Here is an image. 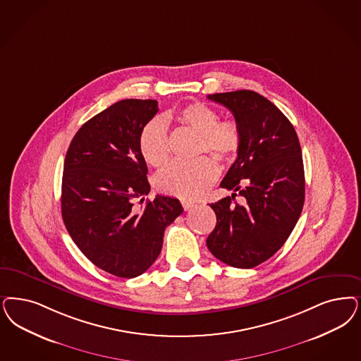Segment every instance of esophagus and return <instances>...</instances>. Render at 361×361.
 I'll return each instance as SVG.
<instances>
[{"label":"esophagus","instance_id":"obj_1","mask_svg":"<svg viewBox=\"0 0 361 361\" xmlns=\"http://www.w3.org/2000/svg\"><path fill=\"white\" fill-rule=\"evenodd\" d=\"M181 205H183L184 211H189L190 208L195 207V202H192V201H189V200H181Z\"/></svg>","mask_w":361,"mask_h":361}]
</instances>
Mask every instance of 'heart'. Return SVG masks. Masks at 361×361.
<instances>
[{
	"label": "heart",
	"mask_w": 361,
	"mask_h": 361,
	"mask_svg": "<svg viewBox=\"0 0 361 361\" xmlns=\"http://www.w3.org/2000/svg\"><path fill=\"white\" fill-rule=\"evenodd\" d=\"M178 121L197 135L195 153H209L217 161L232 162L243 144V132L235 120L219 121V114L202 102H193L177 116ZM168 117L154 118L145 125L140 137V150L144 160L159 168L169 159ZM219 166L207 156L192 161H174L156 174L154 185L180 199H197L219 177Z\"/></svg>",
	"instance_id": "obj_1"
}]
</instances>
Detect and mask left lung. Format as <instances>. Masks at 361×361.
Masks as SVG:
<instances>
[{"mask_svg":"<svg viewBox=\"0 0 361 361\" xmlns=\"http://www.w3.org/2000/svg\"><path fill=\"white\" fill-rule=\"evenodd\" d=\"M208 99L233 113L243 144L220 184L235 193L211 204L217 223L207 245L220 262L249 269L272 257L298 223L305 196L301 147L293 125L262 94L236 90Z\"/></svg>","mask_w":361,"mask_h":361,"instance_id":"left-lung-1","label":"left lung"}]
</instances>
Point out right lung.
Returning <instances> with one entry per match:
<instances>
[{"label": "right lung", "mask_w": 361, "mask_h": 361, "mask_svg": "<svg viewBox=\"0 0 361 361\" xmlns=\"http://www.w3.org/2000/svg\"><path fill=\"white\" fill-rule=\"evenodd\" d=\"M157 112L156 99H121L82 125L65 156L63 224L87 260L117 277L144 274L183 213L168 196L135 207L150 190L140 137Z\"/></svg>", "instance_id": "1"}]
</instances>
